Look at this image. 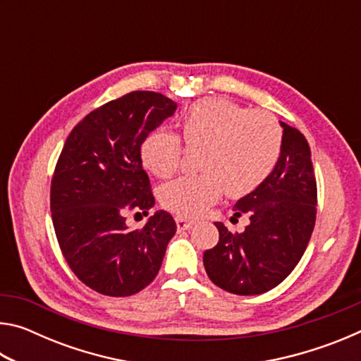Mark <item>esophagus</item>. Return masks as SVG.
<instances>
[{"mask_svg": "<svg viewBox=\"0 0 361 361\" xmlns=\"http://www.w3.org/2000/svg\"><path fill=\"white\" fill-rule=\"evenodd\" d=\"M176 228H178V231H186L189 228H192V226L195 224L194 221H191V219H186V218H181V216H176Z\"/></svg>", "mask_w": 361, "mask_h": 361, "instance_id": "1", "label": "esophagus"}]
</instances>
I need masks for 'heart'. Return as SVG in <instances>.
I'll return each instance as SVG.
<instances>
[{
    "label": "heart",
    "instance_id": "b5f03b06",
    "mask_svg": "<svg viewBox=\"0 0 361 361\" xmlns=\"http://www.w3.org/2000/svg\"><path fill=\"white\" fill-rule=\"evenodd\" d=\"M183 138L189 148L204 146L205 172L167 183L161 202L185 218L204 215L226 189L235 197L252 192L276 167L282 149V129L272 114L226 99L194 103L183 118ZM140 154L152 173L169 178L180 170L181 142L172 132L156 130L145 138Z\"/></svg>",
    "mask_w": 361,
    "mask_h": 361
}]
</instances>
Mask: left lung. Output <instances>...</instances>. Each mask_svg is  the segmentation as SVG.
Segmentation results:
<instances>
[{
	"label": "left lung",
	"mask_w": 361,
	"mask_h": 361,
	"mask_svg": "<svg viewBox=\"0 0 361 361\" xmlns=\"http://www.w3.org/2000/svg\"><path fill=\"white\" fill-rule=\"evenodd\" d=\"M282 149L272 172L234 205V216L250 224L232 234L223 223L216 247L204 253L207 276L234 295H261L276 288L301 259L312 235L317 183L305 137L285 122Z\"/></svg>",
	"instance_id": "1"
}]
</instances>
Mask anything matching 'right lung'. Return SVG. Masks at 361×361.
<instances>
[{"label": "right lung", "instance_id": "add662e5", "mask_svg": "<svg viewBox=\"0 0 361 361\" xmlns=\"http://www.w3.org/2000/svg\"><path fill=\"white\" fill-rule=\"evenodd\" d=\"M162 94L135 90L100 106L66 138L51 186L59 245L76 277L106 296H130L156 279L176 232L157 210L142 229L126 223L130 210L154 207L140 148L176 111Z\"/></svg>", "mask_w": 361, "mask_h": 361}]
</instances>
